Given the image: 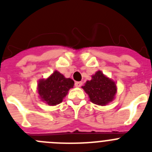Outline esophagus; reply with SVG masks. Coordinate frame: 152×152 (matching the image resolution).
I'll list each match as a JSON object with an SVG mask.
<instances>
[{"instance_id":"1","label":"esophagus","mask_w":152,"mask_h":152,"mask_svg":"<svg viewBox=\"0 0 152 152\" xmlns=\"http://www.w3.org/2000/svg\"><path fill=\"white\" fill-rule=\"evenodd\" d=\"M81 85H82V82L81 81H76L75 83V86L76 88H80V87H81Z\"/></svg>"}]
</instances>
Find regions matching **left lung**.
<instances>
[{
	"label": "left lung",
	"instance_id": "8db88e82",
	"mask_svg": "<svg viewBox=\"0 0 152 152\" xmlns=\"http://www.w3.org/2000/svg\"><path fill=\"white\" fill-rule=\"evenodd\" d=\"M94 104L105 106L112 101L116 93V85L113 80L106 77L103 72L98 71L82 87Z\"/></svg>",
	"mask_w": 152,
	"mask_h": 152
}]
</instances>
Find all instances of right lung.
<instances>
[{"label":"right lung","mask_w":152,"mask_h":152,"mask_svg":"<svg viewBox=\"0 0 152 152\" xmlns=\"http://www.w3.org/2000/svg\"><path fill=\"white\" fill-rule=\"evenodd\" d=\"M74 84L72 79L66 78L58 71H55L47 79L39 80L38 94L42 101L50 106H56L62 102Z\"/></svg>","instance_id":"right-lung-1"}]
</instances>
